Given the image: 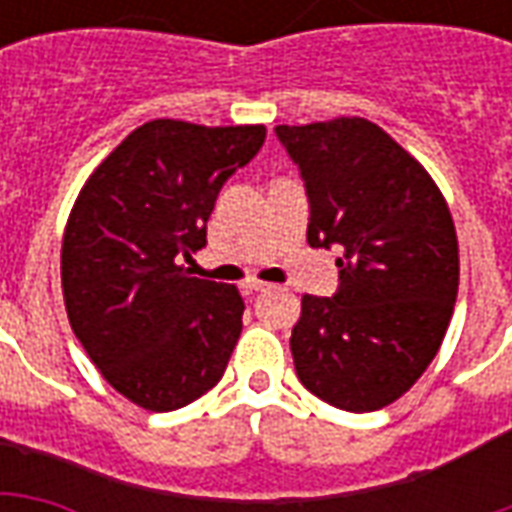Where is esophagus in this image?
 <instances>
[{
  "instance_id": "obj_1",
  "label": "esophagus",
  "mask_w": 512,
  "mask_h": 512,
  "mask_svg": "<svg viewBox=\"0 0 512 512\" xmlns=\"http://www.w3.org/2000/svg\"><path fill=\"white\" fill-rule=\"evenodd\" d=\"M244 288L249 290V293H260V290H268L271 285H268V282H260V279H246Z\"/></svg>"
}]
</instances>
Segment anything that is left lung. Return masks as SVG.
Here are the masks:
<instances>
[{
  "label": "left lung",
  "instance_id": "8db88e82",
  "mask_svg": "<svg viewBox=\"0 0 512 512\" xmlns=\"http://www.w3.org/2000/svg\"><path fill=\"white\" fill-rule=\"evenodd\" d=\"M310 197V246L343 257L334 299L304 296L290 334L296 376L343 411H378L439 354L458 296V235L444 194L365 117L277 126Z\"/></svg>",
  "mask_w": 512,
  "mask_h": 512
}]
</instances>
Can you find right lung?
Segmentation results:
<instances>
[{"label": "right lung", "mask_w": 512, "mask_h": 512, "mask_svg": "<svg viewBox=\"0 0 512 512\" xmlns=\"http://www.w3.org/2000/svg\"><path fill=\"white\" fill-rule=\"evenodd\" d=\"M266 126L150 120L84 180L62 235V299L98 373L147 411H175L219 384L241 337L235 285L189 277L224 180Z\"/></svg>", "instance_id": "1"}]
</instances>
